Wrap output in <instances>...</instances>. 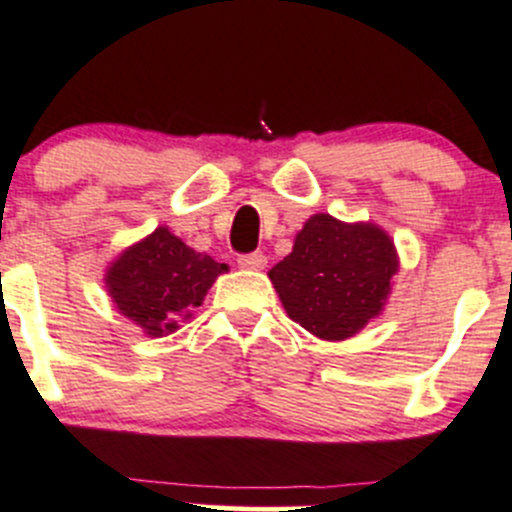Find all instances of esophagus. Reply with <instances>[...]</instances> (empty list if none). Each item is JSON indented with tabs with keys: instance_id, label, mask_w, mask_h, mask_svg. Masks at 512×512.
<instances>
[{
	"instance_id": "obj_1",
	"label": "esophagus",
	"mask_w": 512,
	"mask_h": 512,
	"mask_svg": "<svg viewBox=\"0 0 512 512\" xmlns=\"http://www.w3.org/2000/svg\"><path fill=\"white\" fill-rule=\"evenodd\" d=\"M268 258L263 254H246L239 258V266L246 268V271H261V268H266Z\"/></svg>"
}]
</instances>
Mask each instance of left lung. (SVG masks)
<instances>
[{"instance_id":"8db88e82","label":"left lung","mask_w":512,"mask_h":512,"mask_svg":"<svg viewBox=\"0 0 512 512\" xmlns=\"http://www.w3.org/2000/svg\"><path fill=\"white\" fill-rule=\"evenodd\" d=\"M401 268L396 244L371 221L313 214L268 271L288 318L321 341H346L378 318Z\"/></svg>"}]
</instances>
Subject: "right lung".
I'll return each instance as SVG.
<instances>
[{
	"mask_svg": "<svg viewBox=\"0 0 512 512\" xmlns=\"http://www.w3.org/2000/svg\"><path fill=\"white\" fill-rule=\"evenodd\" d=\"M226 271V263L199 254L169 226H159L106 266L104 286L121 316L144 336L161 338L194 316L206 291Z\"/></svg>",
	"mask_w": 512,
	"mask_h": 512,
	"instance_id": "1",
	"label": "right lung"
}]
</instances>
